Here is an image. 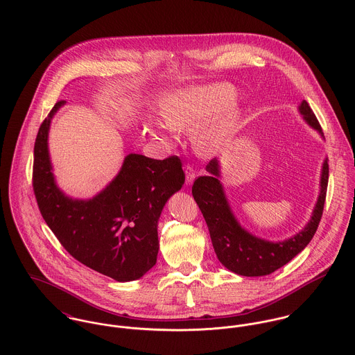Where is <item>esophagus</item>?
Masks as SVG:
<instances>
[{
	"label": "esophagus",
	"mask_w": 355,
	"mask_h": 355,
	"mask_svg": "<svg viewBox=\"0 0 355 355\" xmlns=\"http://www.w3.org/2000/svg\"><path fill=\"white\" fill-rule=\"evenodd\" d=\"M184 171H186V183L187 184H191L196 179V171H194V166L191 164H186L184 165Z\"/></svg>",
	"instance_id": "obj_1"
}]
</instances>
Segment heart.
Returning a JSON list of instances; mask_svg holds the SVG:
<instances>
[{
	"mask_svg": "<svg viewBox=\"0 0 355 355\" xmlns=\"http://www.w3.org/2000/svg\"><path fill=\"white\" fill-rule=\"evenodd\" d=\"M234 87L227 83L191 86L165 97L159 103L162 120L172 127H186L200 121L210 112L197 128V142L206 149L216 145L238 119V107L231 101ZM162 125H152L150 131L161 135Z\"/></svg>",
	"mask_w": 355,
	"mask_h": 355,
	"instance_id": "obj_1",
	"label": "heart"
}]
</instances>
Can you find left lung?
<instances>
[{
    "instance_id": "8db88e82",
    "label": "left lung",
    "mask_w": 355,
    "mask_h": 355,
    "mask_svg": "<svg viewBox=\"0 0 355 355\" xmlns=\"http://www.w3.org/2000/svg\"><path fill=\"white\" fill-rule=\"evenodd\" d=\"M300 110L304 114V120L321 132V125L309 103L302 101ZM206 169L210 175L196 179L193 184V197L202 211L214 253L225 268L242 276H265L290 262L309 245L318 228L324 210L329 176L328 159L324 161L321 190L311 220L300 234L276 243L258 239L241 228L224 197L218 180L220 173L217 159L214 158L209 161Z\"/></svg>"
}]
</instances>
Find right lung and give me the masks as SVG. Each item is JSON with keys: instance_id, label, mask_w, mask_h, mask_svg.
Here are the masks:
<instances>
[{"instance_id": "1", "label": "right lung", "mask_w": 355, "mask_h": 355, "mask_svg": "<svg viewBox=\"0 0 355 355\" xmlns=\"http://www.w3.org/2000/svg\"><path fill=\"white\" fill-rule=\"evenodd\" d=\"M61 105L55 102L42 121L34 145L33 190L40 211L75 259L117 282L139 279L157 262V224L168 198L184 183L182 161L130 154L101 194L73 201L54 184L48 153L51 116Z\"/></svg>"}]
</instances>
